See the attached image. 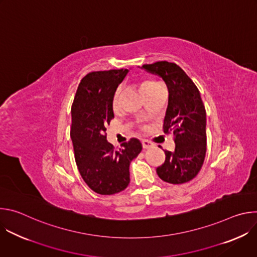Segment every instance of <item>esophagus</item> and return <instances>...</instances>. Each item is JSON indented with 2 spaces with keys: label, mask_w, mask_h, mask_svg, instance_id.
<instances>
[{
  "label": "esophagus",
  "mask_w": 257,
  "mask_h": 257,
  "mask_svg": "<svg viewBox=\"0 0 257 257\" xmlns=\"http://www.w3.org/2000/svg\"><path fill=\"white\" fill-rule=\"evenodd\" d=\"M142 146L144 150H148V149H151L154 146V143H152L150 140L148 139H142Z\"/></svg>",
  "instance_id": "34e87169"
}]
</instances>
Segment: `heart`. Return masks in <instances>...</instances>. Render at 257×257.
Wrapping results in <instances>:
<instances>
[{
  "instance_id": "heart-1",
  "label": "heart",
  "mask_w": 257,
  "mask_h": 257,
  "mask_svg": "<svg viewBox=\"0 0 257 257\" xmlns=\"http://www.w3.org/2000/svg\"><path fill=\"white\" fill-rule=\"evenodd\" d=\"M158 85H160V83H158L157 81H155V80H152V79H145V80H143L142 82H141V84H140V87H141V90H142V92L143 93H145V92H148V91H150V90H152V89H154L156 86H158ZM118 105V96L116 95L115 96V98H114V106L116 107Z\"/></svg>"
}]
</instances>
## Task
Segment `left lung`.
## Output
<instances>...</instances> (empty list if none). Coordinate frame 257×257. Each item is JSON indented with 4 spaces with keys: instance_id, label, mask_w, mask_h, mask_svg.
Instances as JSON below:
<instances>
[{
    "instance_id": "1",
    "label": "left lung",
    "mask_w": 257,
    "mask_h": 257,
    "mask_svg": "<svg viewBox=\"0 0 257 257\" xmlns=\"http://www.w3.org/2000/svg\"><path fill=\"white\" fill-rule=\"evenodd\" d=\"M141 69L163 78L169 90L164 132L174 134L176 146L174 152H165L166 161L157 173L165 182L183 184L198 174L206 153V112L200 92L175 63L161 61Z\"/></svg>"
}]
</instances>
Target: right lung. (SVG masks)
Segmentation results:
<instances>
[{"instance_id": "add662e5", "label": "right lung", "mask_w": 257, "mask_h": 257, "mask_svg": "<svg viewBox=\"0 0 257 257\" xmlns=\"http://www.w3.org/2000/svg\"><path fill=\"white\" fill-rule=\"evenodd\" d=\"M128 69L90 72L80 81L71 115L70 136L79 173L94 192L112 195L130 182L129 166L142 151L141 142L132 138L115 150L106 140V125L114 118L113 101Z\"/></svg>"}]
</instances>
